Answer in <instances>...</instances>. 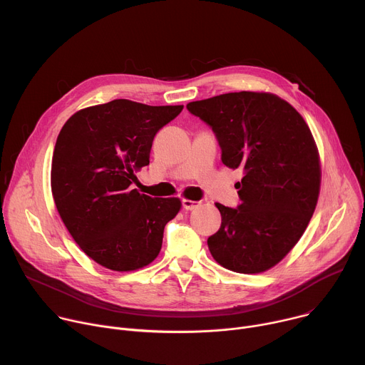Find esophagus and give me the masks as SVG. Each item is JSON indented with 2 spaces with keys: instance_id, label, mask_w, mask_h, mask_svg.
Returning a JSON list of instances; mask_svg holds the SVG:
<instances>
[{
  "instance_id": "34e87169",
  "label": "esophagus",
  "mask_w": 365,
  "mask_h": 365,
  "mask_svg": "<svg viewBox=\"0 0 365 365\" xmlns=\"http://www.w3.org/2000/svg\"><path fill=\"white\" fill-rule=\"evenodd\" d=\"M182 206H183V210H186V211H193V210H196V207L200 206V202L183 199V200H182Z\"/></svg>"
}]
</instances>
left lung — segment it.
Returning a JSON list of instances; mask_svg holds the SVG:
<instances>
[{"label":"left lung","instance_id":"left-lung-1","mask_svg":"<svg viewBox=\"0 0 365 365\" xmlns=\"http://www.w3.org/2000/svg\"><path fill=\"white\" fill-rule=\"evenodd\" d=\"M186 108L212 128L222 163L244 170L235 185L241 203H215L222 222L207 238L212 257L237 273L272 269L303 235L319 196V154L307 124L266 92L222 93Z\"/></svg>","mask_w":365,"mask_h":365}]
</instances>
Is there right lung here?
<instances>
[{
    "instance_id": "right-lung-1",
    "label": "right lung",
    "mask_w": 365,
    "mask_h": 365,
    "mask_svg": "<svg viewBox=\"0 0 365 365\" xmlns=\"http://www.w3.org/2000/svg\"><path fill=\"white\" fill-rule=\"evenodd\" d=\"M183 106L150 107L114 99L73 114L51 159V193L81 250L114 272H131L159 255L178 197H151L130 186L150 163L154 135Z\"/></svg>"
}]
</instances>
